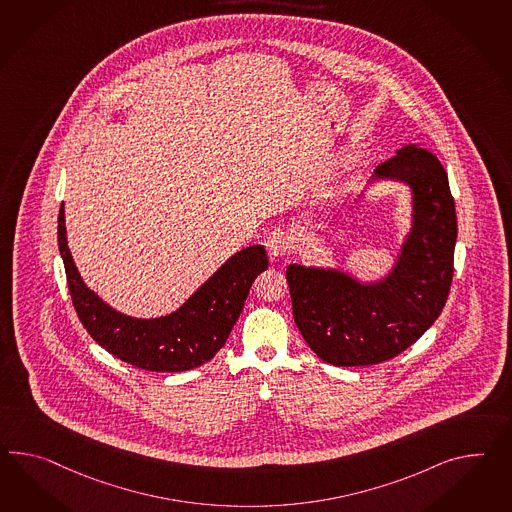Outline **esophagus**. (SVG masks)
<instances>
[{"mask_svg":"<svg viewBox=\"0 0 512 512\" xmlns=\"http://www.w3.org/2000/svg\"><path fill=\"white\" fill-rule=\"evenodd\" d=\"M265 249L269 252L271 260H280V258L288 256L289 249H291L288 232H284L282 228H275L265 239Z\"/></svg>","mask_w":512,"mask_h":512,"instance_id":"34e87169","label":"esophagus"}]
</instances>
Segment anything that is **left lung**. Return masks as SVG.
<instances>
[{"instance_id": "left-lung-1", "label": "left lung", "mask_w": 512, "mask_h": 512, "mask_svg": "<svg viewBox=\"0 0 512 512\" xmlns=\"http://www.w3.org/2000/svg\"><path fill=\"white\" fill-rule=\"evenodd\" d=\"M382 180L412 191L410 230L386 275L362 282L343 269L301 263L286 271L295 325L332 366H371L403 353L442 314L451 288L457 213L442 163L405 145L369 184Z\"/></svg>"}]
</instances>
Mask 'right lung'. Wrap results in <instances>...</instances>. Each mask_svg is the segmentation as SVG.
I'll return each instance as SVG.
<instances>
[{
	"instance_id": "right-lung-1",
	"label": "right lung",
	"mask_w": 512,
	"mask_h": 512,
	"mask_svg": "<svg viewBox=\"0 0 512 512\" xmlns=\"http://www.w3.org/2000/svg\"><path fill=\"white\" fill-rule=\"evenodd\" d=\"M57 237L70 297L92 340L132 366L161 373L195 369L219 353L245 306L254 278L269 265L262 245L239 250L178 310L143 319L118 312L87 288L68 249L63 206Z\"/></svg>"
}]
</instances>
